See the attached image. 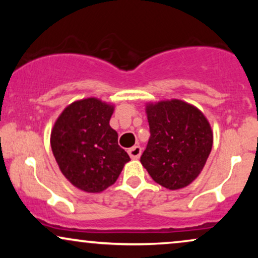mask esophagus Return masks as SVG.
<instances>
[{"label": "esophagus", "instance_id": "obj_1", "mask_svg": "<svg viewBox=\"0 0 258 258\" xmlns=\"http://www.w3.org/2000/svg\"><path fill=\"white\" fill-rule=\"evenodd\" d=\"M141 154H142V148L139 146H135L133 148H131V149H128V155L131 156V159L133 160L139 159Z\"/></svg>", "mask_w": 258, "mask_h": 258}]
</instances>
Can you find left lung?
<instances>
[{
	"instance_id": "1",
	"label": "left lung",
	"mask_w": 258,
	"mask_h": 258,
	"mask_svg": "<svg viewBox=\"0 0 258 258\" xmlns=\"http://www.w3.org/2000/svg\"><path fill=\"white\" fill-rule=\"evenodd\" d=\"M150 138L141 162L160 185L177 190L199 176L214 143L209 120L180 99L147 103Z\"/></svg>"
}]
</instances>
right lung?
<instances>
[{"label":"right lung","mask_w":258,"mask_h":258,"mask_svg":"<svg viewBox=\"0 0 258 258\" xmlns=\"http://www.w3.org/2000/svg\"><path fill=\"white\" fill-rule=\"evenodd\" d=\"M114 104L98 98L73 102L51 132V148L64 177L86 193H100L116 182L130 156L117 144L109 121Z\"/></svg>","instance_id":"add662e5"}]
</instances>
